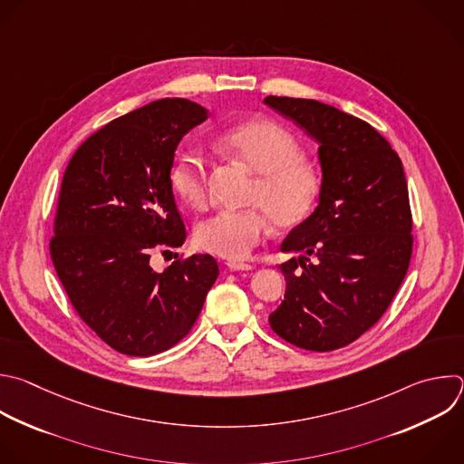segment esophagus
<instances>
[{"mask_svg": "<svg viewBox=\"0 0 464 464\" xmlns=\"http://www.w3.org/2000/svg\"><path fill=\"white\" fill-rule=\"evenodd\" d=\"M227 267L231 271H249V269H253L251 264H247V262H235V260H229Z\"/></svg>", "mask_w": 464, "mask_h": 464, "instance_id": "obj_1", "label": "esophagus"}]
</instances>
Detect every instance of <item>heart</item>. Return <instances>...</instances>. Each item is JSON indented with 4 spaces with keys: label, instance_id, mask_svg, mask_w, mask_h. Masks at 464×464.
Instances as JSON below:
<instances>
[{
    "label": "heart",
    "instance_id": "b5f03b06",
    "mask_svg": "<svg viewBox=\"0 0 464 464\" xmlns=\"http://www.w3.org/2000/svg\"><path fill=\"white\" fill-rule=\"evenodd\" d=\"M218 140L237 160L258 173L249 193V204L255 208L224 211L204 220L195 238L208 253L242 260L262 242L269 220L278 229H289L310 217L323 191V175L302 157L296 136L273 120H247L224 130ZM169 179L186 204L206 208L209 171L206 152L198 145L179 154Z\"/></svg>",
    "mask_w": 464,
    "mask_h": 464
}]
</instances>
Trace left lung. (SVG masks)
<instances>
[{"instance_id":"1","label":"left lung","mask_w":464,"mask_h":464,"mask_svg":"<svg viewBox=\"0 0 464 464\" xmlns=\"http://www.w3.org/2000/svg\"><path fill=\"white\" fill-rule=\"evenodd\" d=\"M266 105L319 141V206L282 242L273 332L310 352L357 341L388 310L411 258V211L402 162L368 121L317 100L267 96Z\"/></svg>"}]
</instances>
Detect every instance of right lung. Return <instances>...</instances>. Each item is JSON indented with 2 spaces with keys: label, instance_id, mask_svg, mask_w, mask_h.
<instances>
[{
  "label": "right lung",
  "instance_id": "right-lung-1",
  "mask_svg": "<svg viewBox=\"0 0 464 464\" xmlns=\"http://www.w3.org/2000/svg\"><path fill=\"white\" fill-rule=\"evenodd\" d=\"M208 116L184 98L150 102L89 136L65 169L51 258L76 314L120 353L149 357L180 343L218 276L211 255L164 273L149 264L186 240L169 175L177 145Z\"/></svg>",
  "mask_w": 464,
  "mask_h": 464
}]
</instances>
